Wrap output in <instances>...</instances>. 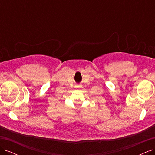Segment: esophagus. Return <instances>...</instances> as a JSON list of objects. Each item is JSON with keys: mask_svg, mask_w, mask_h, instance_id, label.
Returning a JSON list of instances; mask_svg holds the SVG:
<instances>
[{"mask_svg": "<svg viewBox=\"0 0 155 155\" xmlns=\"http://www.w3.org/2000/svg\"><path fill=\"white\" fill-rule=\"evenodd\" d=\"M76 87L78 88V87H79V85H76Z\"/></svg>", "mask_w": 155, "mask_h": 155, "instance_id": "1", "label": "esophagus"}]
</instances>
